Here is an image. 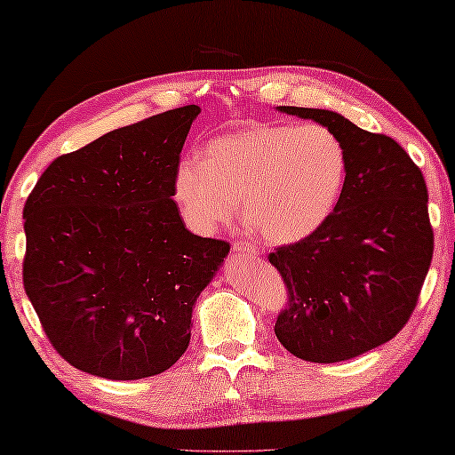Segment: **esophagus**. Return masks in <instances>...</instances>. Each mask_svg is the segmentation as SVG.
<instances>
[{
    "label": "esophagus",
    "instance_id": "esophagus-1",
    "mask_svg": "<svg viewBox=\"0 0 455 455\" xmlns=\"http://www.w3.org/2000/svg\"><path fill=\"white\" fill-rule=\"evenodd\" d=\"M234 251H235L237 256H248V258L258 256V250L254 248V245L248 243V242H243V240L234 242Z\"/></svg>",
    "mask_w": 455,
    "mask_h": 455
}]
</instances>
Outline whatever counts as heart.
Masks as SVG:
<instances>
[{
	"label": "heart",
	"instance_id": "1",
	"mask_svg": "<svg viewBox=\"0 0 455 455\" xmlns=\"http://www.w3.org/2000/svg\"><path fill=\"white\" fill-rule=\"evenodd\" d=\"M347 148L323 124H245L213 139L204 159L188 157L173 196L188 226L213 234L242 220L267 243H296L332 218L347 183Z\"/></svg>",
	"mask_w": 455,
	"mask_h": 455
}]
</instances>
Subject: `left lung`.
<instances>
[{
	"mask_svg": "<svg viewBox=\"0 0 455 455\" xmlns=\"http://www.w3.org/2000/svg\"><path fill=\"white\" fill-rule=\"evenodd\" d=\"M278 110L337 132L348 169L332 218L267 256L288 288L274 332L302 361L355 359L395 337L419 298L434 256L426 179L391 137L332 110Z\"/></svg>",
	"mask_w": 455,
	"mask_h": 455,
	"instance_id": "obj_1",
	"label": "left lung"
}]
</instances>
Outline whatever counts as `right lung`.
<instances>
[{"label":"right lung","instance_id":"right-lung-1","mask_svg":"<svg viewBox=\"0 0 455 455\" xmlns=\"http://www.w3.org/2000/svg\"><path fill=\"white\" fill-rule=\"evenodd\" d=\"M196 104L110 131L50 163L24 207V288L62 359L113 381L159 375L229 243L191 234L173 175Z\"/></svg>","mask_w":455,"mask_h":455}]
</instances>
